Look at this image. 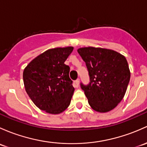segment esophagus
Returning a JSON list of instances; mask_svg holds the SVG:
<instances>
[{
    "instance_id": "34e87169",
    "label": "esophagus",
    "mask_w": 147,
    "mask_h": 147,
    "mask_svg": "<svg viewBox=\"0 0 147 147\" xmlns=\"http://www.w3.org/2000/svg\"><path fill=\"white\" fill-rule=\"evenodd\" d=\"M75 84H76L77 86H79V84H80V79H78V80H75Z\"/></svg>"
}]
</instances>
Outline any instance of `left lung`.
I'll use <instances>...</instances> for the list:
<instances>
[{
	"label": "left lung",
	"instance_id": "left-lung-1",
	"mask_svg": "<svg viewBox=\"0 0 147 147\" xmlns=\"http://www.w3.org/2000/svg\"><path fill=\"white\" fill-rule=\"evenodd\" d=\"M78 52L85 62L90 82L81 84L89 106L99 113L115 109L125 94L130 71L125 57L113 50L80 48Z\"/></svg>",
	"mask_w": 147,
	"mask_h": 147
}]
</instances>
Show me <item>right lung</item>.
Wrapping results in <instances>:
<instances>
[{
    "label": "right lung",
    "mask_w": 147,
    "mask_h": 147,
    "mask_svg": "<svg viewBox=\"0 0 147 147\" xmlns=\"http://www.w3.org/2000/svg\"><path fill=\"white\" fill-rule=\"evenodd\" d=\"M73 47L49 49L32 60L23 72L24 88L33 103L48 113L59 114L70 103L75 88L65 61Z\"/></svg>",
    "instance_id": "obj_1"
}]
</instances>
